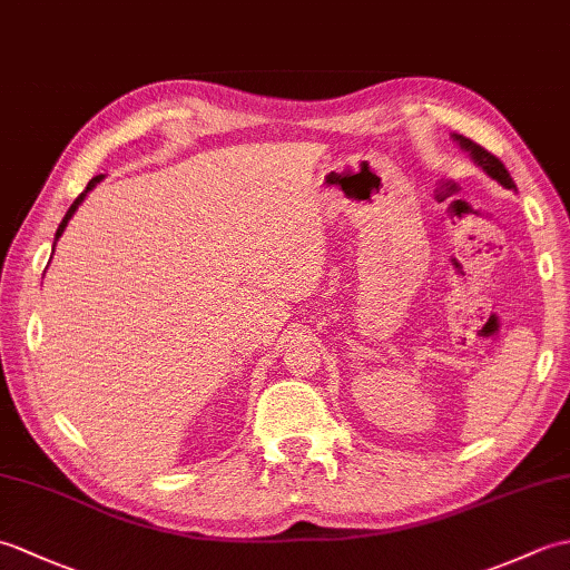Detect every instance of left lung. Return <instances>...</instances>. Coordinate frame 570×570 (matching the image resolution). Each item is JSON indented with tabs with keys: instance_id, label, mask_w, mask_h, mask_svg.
<instances>
[{
	"instance_id": "1",
	"label": "left lung",
	"mask_w": 570,
	"mask_h": 570,
	"mask_svg": "<svg viewBox=\"0 0 570 570\" xmlns=\"http://www.w3.org/2000/svg\"><path fill=\"white\" fill-rule=\"evenodd\" d=\"M451 137L460 144V149H465V151L470 154V159L475 161V164L482 168V171H485L490 178L498 180V184H500V186H504V188L517 190V186H514V180H512L510 171H507L504 164L498 159V156L490 154L488 149H482L480 144H475V141L468 139V137H463V135H451Z\"/></svg>"
}]
</instances>
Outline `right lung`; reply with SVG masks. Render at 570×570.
I'll return each mask as SVG.
<instances>
[{"instance_id": "obj_1", "label": "right lung", "mask_w": 570, "mask_h": 570, "mask_svg": "<svg viewBox=\"0 0 570 570\" xmlns=\"http://www.w3.org/2000/svg\"><path fill=\"white\" fill-rule=\"evenodd\" d=\"M105 176L100 174V176H95L92 180H90V184H88V188H85L82 193H80V196L76 198V200H72V205H70V208H68V213H66V217H63V220H60V225H58V229H56V239L60 237V235H63V229L68 227V220H70V217H72V213H76L78 210V205L85 200V196H88V193L95 188V186H98L100 184V180H102ZM53 247H56V242H53Z\"/></svg>"}]
</instances>
